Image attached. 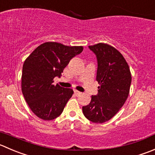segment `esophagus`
Segmentation results:
<instances>
[{"instance_id": "1", "label": "esophagus", "mask_w": 155, "mask_h": 155, "mask_svg": "<svg viewBox=\"0 0 155 155\" xmlns=\"http://www.w3.org/2000/svg\"><path fill=\"white\" fill-rule=\"evenodd\" d=\"M74 93H75V94H76V95H80L81 94H82V93L80 92V91H77V90H74Z\"/></svg>"}]
</instances>
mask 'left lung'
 I'll return each instance as SVG.
<instances>
[{"instance_id": "8db88e82", "label": "left lung", "mask_w": 155, "mask_h": 155, "mask_svg": "<svg viewBox=\"0 0 155 155\" xmlns=\"http://www.w3.org/2000/svg\"><path fill=\"white\" fill-rule=\"evenodd\" d=\"M96 55L97 70V95L91 96L89 104L82 107L88 120L103 124L115 116L127 101L132 76L130 67L121 53L109 45L98 43L88 46Z\"/></svg>"}]
</instances>
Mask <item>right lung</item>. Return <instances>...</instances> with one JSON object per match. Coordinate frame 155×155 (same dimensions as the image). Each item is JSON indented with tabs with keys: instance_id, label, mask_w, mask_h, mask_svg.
I'll return each mask as SVG.
<instances>
[{
	"instance_id": "1",
	"label": "right lung",
	"mask_w": 155,
	"mask_h": 155,
	"mask_svg": "<svg viewBox=\"0 0 155 155\" xmlns=\"http://www.w3.org/2000/svg\"><path fill=\"white\" fill-rule=\"evenodd\" d=\"M82 46H66L45 42L36 48L26 58L22 73V91L26 103L38 117L51 120L62 114L73 91L53 84Z\"/></svg>"
}]
</instances>
